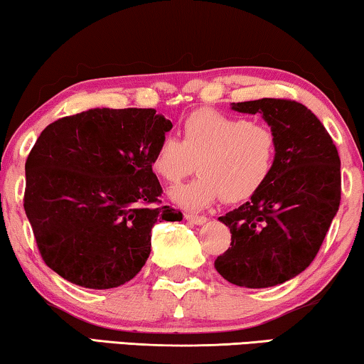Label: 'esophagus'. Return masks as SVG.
I'll return each instance as SVG.
<instances>
[{
    "label": "esophagus",
    "mask_w": 364,
    "mask_h": 364,
    "mask_svg": "<svg viewBox=\"0 0 364 364\" xmlns=\"http://www.w3.org/2000/svg\"><path fill=\"white\" fill-rule=\"evenodd\" d=\"M184 218H186L188 221L193 224H204L208 221L206 216H199V214H194V213H186L184 214Z\"/></svg>",
    "instance_id": "esophagus-1"
}]
</instances>
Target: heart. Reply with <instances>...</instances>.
I'll use <instances>...</instances> for the list:
<instances>
[{"label":"heart","mask_w":364,"mask_h":364,"mask_svg":"<svg viewBox=\"0 0 364 364\" xmlns=\"http://www.w3.org/2000/svg\"><path fill=\"white\" fill-rule=\"evenodd\" d=\"M183 140L163 136L151 156V171L166 184H178L201 171L196 180L171 191L176 204L206 208L219 198L240 203L265 186L277 160L279 138L267 124L203 109L183 122Z\"/></svg>","instance_id":"obj_1"}]
</instances>
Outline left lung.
Instances as JSON below:
<instances>
[{
  "instance_id": "left-lung-1",
  "label": "left lung",
  "mask_w": 364,
  "mask_h": 364,
  "mask_svg": "<svg viewBox=\"0 0 364 364\" xmlns=\"http://www.w3.org/2000/svg\"><path fill=\"white\" fill-rule=\"evenodd\" d=\"M260 114L279 138L277 160L265 186L219 221L231 229V247L214 267L247 289L284 284L309 267L340 208V156L321 122L290 99L237 102Z\"/></svg>"
}]
</instances>
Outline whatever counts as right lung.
Segmentation results:
<instances>
[{"label":"right lung","mask_w":364,"mask_h":364,"mask_svg":"<svg viewBox=\"0 0 364 364\" xmlns=\"http://www.w3.org/2000/svg\"><path fill=\"white\" fill-rule=\"evenodd\" d=\"M173 124L155 109H90L53 122L26 160L24 211L49 269L85 289H114L140 272L160 206L151 156Z\"/></svg>","instance_id":"add662e5"}]
</instances>
